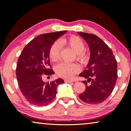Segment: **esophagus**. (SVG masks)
Wrapping results in <instances>:
<instances>
[{
    "instance_id": "obj_1",
    "label": "esophagus",
    "mask_w": 131,
    "mask_h": 131,
    "mask_svg": "<svg viewBox=\"0 0 131 131\" xmlns=\"http://www.w3.org/2000/svg\"><path fill=\"white\" fill-rule=\"evenodd\" d=\"M65 82H66V83H72V82H73L72 81H71V80H65Z\"/></svg>"
}]
</instances>
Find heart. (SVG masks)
Here are the masks:
<instances>
[{"instance_id": "heart-1", "label": "heart", "mask_w": 131, "mask_h": 131, "mask_svg": "<svg viewBox=\"0 0 131 131\" xmlns=\"http://www.w3.org/2000/svg\"><path fill=\"white\" fill-rule=\"evenodd\" d=\"M65 42L76 53L77 59L82 62L86 61L88 56L84 50L85 45L81 38L75 36H71L65 40ZM61 49L62 43L60 40H56L51 45L49 49V54L51 60L56 61L59 58ZM55 71L59 77L70 79L80 71V67L76 63H69L62 62L56 66Z\"/></svg>"}]
</instances>
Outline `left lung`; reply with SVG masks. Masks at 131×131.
Here are the masks:
<instances>
[{
  "label": "left lung",
  "mask_w": 131,
  "mask_h": 131,
  "mask_svg": "<svg viewBox=\"0 0 131 131\" xmlns=\"http://www.w3.org/2000/svg\"><path fill=\"white\" fill-rule=\"evenodd\" d=\"M88 44L90 58L86 69L80 74L87 81L84 93L79 95L82 102L99 104L106 100L113 91L117 77V62L110 48L99 37L78 32Z\"/></svg>",
  "instance_id": "left-lung-1"
}]
</instances>
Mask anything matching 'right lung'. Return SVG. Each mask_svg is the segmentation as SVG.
Here are the masks:
<instances>
[{"label": "right lung", "instance_id": "right-lung-1", "mask_svg": "<svg viewBox=\"0 0 131 131\" xmlns=\"http://www.w3.org/2000/svg\"><path fill=\"white\" fill-rule=\"evenodd\" d=\"M67 32L39 35L28 43L20 54L16 66V77L20 90L26 100L38 106H46L55 98L57 88L63 84L61 78L50 82L43 81V74L54 73L50 66L49 51L51 45L59 37Z\"/></svg>", "mask_w": 131, "mask_h": 131}]
</instances>
